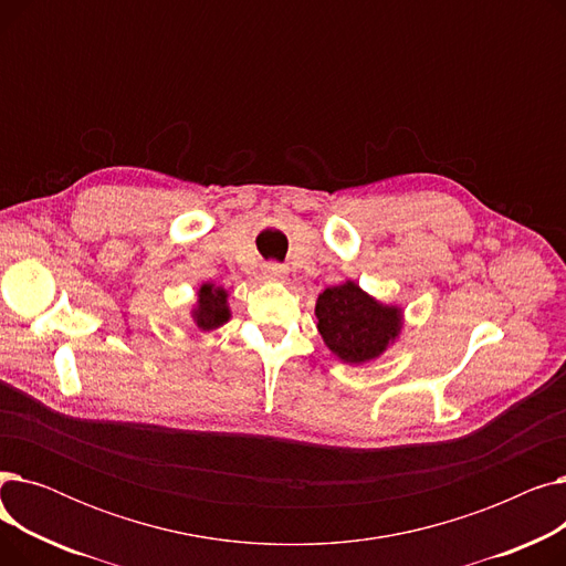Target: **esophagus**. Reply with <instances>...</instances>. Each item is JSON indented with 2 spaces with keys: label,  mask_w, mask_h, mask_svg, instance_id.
<instances>
[{
  "label": "esophagus",
  "mask_w": 566,
  "mask_h": 566,
  "mask_svg": "<svg viewBox=\"0 0 566 566\" xmlns=\"http://www.w3.org/2000/svg\"><path fill=\"white\" fill-rule=\"evenodd\" d=\"M263 275H265V277H273V280H284L286 265H282V263H277V261H268V263L263 265Z\"/></svg>",
  "instance_id": "esophagus-1"
}]
</instances>
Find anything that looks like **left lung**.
<instances>
[{
  "label": "left lung",
  "instance_id": "1",
  "mask_svg": "<svg viewBox=\"0 0 566 566\" xmlns=\"http://www.w3.org/2000/svg\"><path fill=\"white\" fill-rule=\"evenodd\" d=\"M314 312L325 346L348 365L376 360L401 333V310L378 303L355 282L325 289Z\"/></svg>",
  "mask_w": 566,
  "mask_h": 566
}]
</instances>
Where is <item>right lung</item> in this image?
I'll list each match as a JSON object with an SVG mask.
<instances>
[{
    "mask_svg": "<svg viewBox=\"0 0 566 566\" xmlns=\"http://www.w3.org/2000/svg\"><path fill=\"white\" fill-rule=\"evenodd\" d=\"M231 312L227 305V291L216 284H201L197 291V307L192 310V318L199 331H216L229 321Z\"/></svg>",
    "mask_w": 566,
    "mask_h": 566,
    "instance_id": "1",
    "label": "right lung"
}]
</instances>
